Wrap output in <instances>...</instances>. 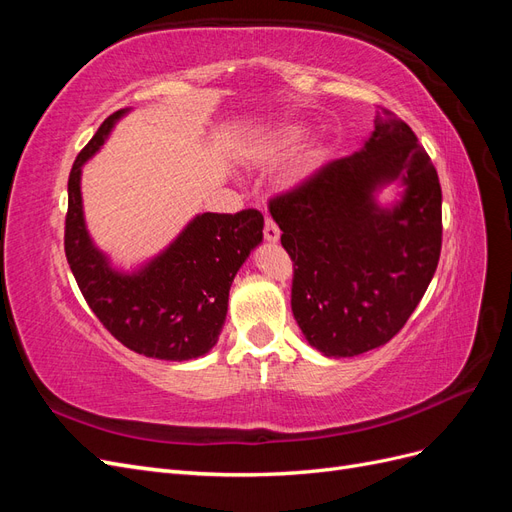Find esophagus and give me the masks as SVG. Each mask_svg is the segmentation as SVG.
<instances>
[{"label": "esophagus", "mask_w": 512, "mask_h": 512, "mask_svg": "<svg viewBox=\"0 0 512 512\" xmlns=\"http://www.w3.org/2000/svg\"><path fill=\"white\" fill-rule=\"evenodd\" d=\"M262 232H265V239L269 243H277V241H280V235H282L280 228H277V224L271 218H265V230H262Z\"/></svg>", "instance_id": "esophagus-1"}]
</instances>
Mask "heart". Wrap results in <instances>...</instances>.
<instances>
[{"label": "heart", "instance_id": "1", "mask_svg": "<svg viewBox=\"0 0 512 512\" xmlns=\"http://www.w3.org/2000/svg\"><path fill=\"white\" fill-rule=\"evenodd\" d=\"M305 136V130L301 128V126H292V128H286V130H282L280 134L275 136V141H273V149H277V151H286V149H292L294 145H297L301 138ZM314 160H316V156L312 153V156H309L307 160H305V166L303 168H309L314 164Z\"/></svg>", "mask_w": 512, "mask_h": 512}]
</instances>
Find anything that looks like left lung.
<instances>
[{"mask_svg":"<svg viewBox=\"0 0 512 512\" xmlns=\"http://www.w3.org/2000/svg\"><path fill=\"white\" fill-rule=\"evenodd\" d=\"M378 108L359 153L269 200L292 258V314L327 356H356L393 339L440 260L438 170L408 123ZM389 180H401L407 192L393 210H380L373 192Z\"/></svg>","mask_w":512,"mask_h":512,"instance_id":"8db88e82","label":"left lung"}]
</instances>
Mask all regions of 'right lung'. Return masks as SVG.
<instances>
[{"label": "right lung", "mask_w": 512, "mask_h": 512, "mask_svg": "<svg viewBox=\"0 0 512 512\" xmlns=\"http://www.w3.org/2000/svg\"><path fill=\"white\" fill-rule=\"evenodd\" d=\"M123 111L106 117L76 156L68 179L64 250L76 284L104 329L145 356L188 361L207 354L226 320L228 290L262 241V213H203L145 269L123 275L91 243L81 203V166L94 156Z\"/></svg>", "instance_id": "1"}]
</instances>
